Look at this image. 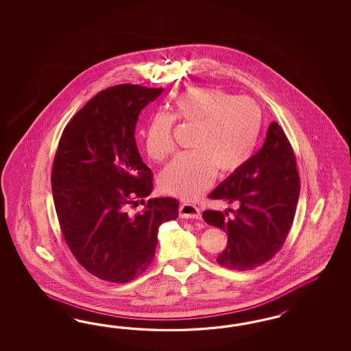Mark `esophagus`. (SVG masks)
<instances>
[{
  "label": "esophagus",
  "instance_id": "34e87169",
  "mask_svg": "<svg viewBox=\"0 0 351 351\" xmlns=\"http://www.w3.org/2000/svg\"><path fill=\"white\" fill-rule=\"evenodd\" d=\"M180 216L184 219H194L198 220L201 219V211L198 207L191 203H182L180 206Z\"/></svg>",
  "mask_w": 351,
  "mask_h": 351
}]
</instances>
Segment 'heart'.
<instances>
[{
    "label": "heart",
    "instance_id": "b5f03b06",
    "mask_svg": "<svg viewBox=\"0 0 351 351\" xmlns=\"http://www.w3.org/2000/svg\"><path fill=\"white\" fill-rule=\"evenodd\" d=\"M172 117L195 125L191 147L178 154L160 173L163 191L194 199L216 176V169L233 172L251 158L263 126V113L255 100L234 96L220 88L194 87L172 103ZM173 119L156 113L144 130L149 157L160 160L172 150Z\"/></svg>",
    "mask_w": 351,
    "mask_h": 351
}]
</instances>
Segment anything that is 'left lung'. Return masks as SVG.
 Listing matches in <instances>:
<instances>
[{"mask_svg": "<svg viewBox=\"0 0 351 351\" xmlns=\"http://www.w3.org/2000/svg\"><path fill=\"white\" fill-rule=\"evenodd\" d=\"M208 197L238 206L228 208L232 218L227 211L203 213L206 223L228 234V245L217 256L220 265L245 271L273 258L287 238L300 197L296 157L276 122L267 128L263 148Z\"/></svg>", "mask_w": 351, "mask_h": 351, "instance_id": "obj_1", "label": "left lung"}]
</instances>
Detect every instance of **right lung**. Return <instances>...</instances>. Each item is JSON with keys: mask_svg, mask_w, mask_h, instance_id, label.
<instances>
[{"mask_svg": "<svg viewBox=\"0 0 351 351\" xmlns=\"http://www.w3.org/2000/svg\"><path fill=\"white\" fill-rule=\"evenodd\" d=\"M163 88L118 85L94 96L65 126L51 172L53 204L64 241L88 273L126 283L152 263L162 223L179 202L149 199L153 175L135 140L140 112ZM141 200V213L129 207Z\"/></svg>", "mask_w": 351, "mask_h": 351, "instance_id": "add662e5", "label": "right lung"}]
</instances>
